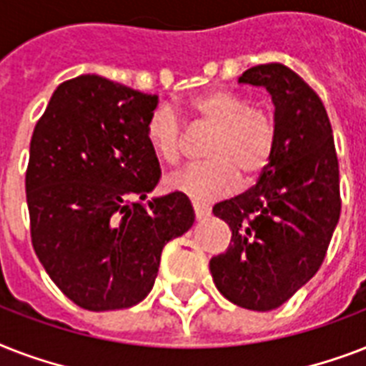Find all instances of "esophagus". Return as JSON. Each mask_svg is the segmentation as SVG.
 Segmentation results:
<instances>
[{
    "label": "esophagus",
    "mask_w": 366,
    "mask_h": 366,
    "mask_svg": "<svg viewBox=\"0 0 366 366\" xmlns=\"http://www.w3.org/2000/svg\"><path fill=\"white\" fill-rule=\"evenodd\" d=\"M194 212H195V218L201 220V218H207L209 214H211V207L203 205V203H194Z\"/></svg>",
    "instance_id": "34e87169"
}]
</instances>
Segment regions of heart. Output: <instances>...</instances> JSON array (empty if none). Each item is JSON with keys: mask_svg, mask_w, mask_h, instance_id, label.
<instances>
[{"mask_svg": "<svg viewBox=\"0 0 366 366\" xmlns=\"http://www.w3.org/2000/svg\"><path fill=\"white\" fill-rule=\"evenodd\" d=\"M195 123L212 129L199 165L169 174L167 188L195 203H207L252 182L266 171L277 146V123L264 106L250 104L241 93L209 89L186 102ZM146 140L165 163H177L184 146V123L169 106H159L146 122Z\"/></svg>", "mask_w": 366, "mask_h": 366, "instance_id": "obj_1", "label": "heart"}]
</instances>
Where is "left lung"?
<instances>
[{"mask_svg":"<svg viewBox=\"0 0 366 366\" xmlns=\"http://www.w3.org/2000/svg\"><path fill=\"white\" fill-rule=\"evenodd\" d=\"M239 83L272 94L277 146L256 186L212 207L232 229V243L209 267L224 298L269 312L323 264L340 218L338 157L323 102L296 71L260 64L243 71Z\"/></svg>","mask_w":366,"mask_h":366,"instance_id":"left-lung-1","label":"left lung"}]
</instances>
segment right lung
Wrapping results in <instances>:
<instances>
[{"mask_svg": "<svg viewBox=\"0 0 366 366\" xmlns=\"http://www.w3.org/2000/svg\"><path fill=\"white\" fill-rule=\"evenodd\" d=\"M157 102V94L87 74L60 83L31 134V244L54 285L89 312L142 302L163 247L194 226L184 195L142 203L161 177L146 140Z\"/></svg>", "mask_w": 366, "mask_h": 366, "instance_id": "right-lung-1", "label": "right lung"}]
</instances>
